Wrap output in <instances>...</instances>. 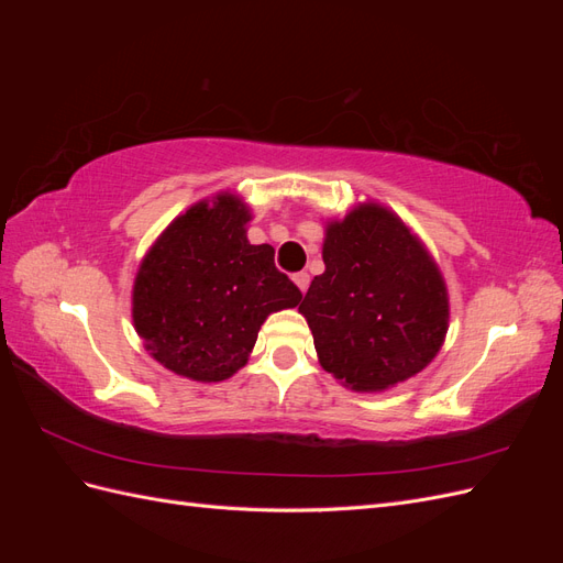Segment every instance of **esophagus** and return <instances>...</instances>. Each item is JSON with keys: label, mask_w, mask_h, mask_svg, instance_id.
Returning <instances> with one entry per match:
<instances>
[{"label": "esophagus", "mask_w": 563, "mask_h": 563, "mask_svg": "<svg viewBox=\"0 0 563 563\" xmlns=\"http://www.w3.org/2000/svg\"><path fill=\"white\" fill-rule=\"evenodd\" d=\"M294 282H296V286L300 288V291L305 294V291H308V286H310V275H308V272H298V275H294Z\"/></svg>", "instance_id": "esophagus-1"}]
</instances>
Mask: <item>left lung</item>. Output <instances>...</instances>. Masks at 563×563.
<instances>
[{"mask_svg":"<svg viewBox=\"0 0 563 563\" xmlns=\"http://www.w3.org/2000/svg\"><path fill=\"white\" fill-rule=\"evenodd\" d=\"M300 302L323 371L354 391H383L428 366L449 331L446 284L430 251L380 203L327 223Z\"/></svg>","mask_w":563,"mask_h":563,"instance_id":"left-lung-1","label":"left lung"}]
</instances>
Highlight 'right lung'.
Listing matches in <instances>:
<instances>
[{"label":"right lung","mask_w":563,"mask_h":563,"mask_svg":"<svg viewBox=\"0 0 563 563\" xmlns=\"http://www.w3.org/2000/svg\"><path fill=\"white\" fill-rule=\"evenodd\" d=\"M249 220L240 197L220 192L178 216L145 253L133 282V327L176 376L232 378L263 321L302 298L275 267V249L246 240Z\"/></svg>","instance_id":"add662e5"}]
</instances>
